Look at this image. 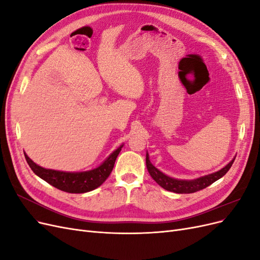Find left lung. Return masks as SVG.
<instances>
[{"label": "left lung", "instance_id": "1", "mask_svg": "<svg viewBox=\"0 0 260 260\" xmlns=\"http://www.w3.org/2000/svg\"><path fill=\"white\" fill-rule=\"evenodd\" d=\"M234 159L235 157L229 164L225 165L223 168H221L216 172H212V174L202 176L200 178H196L193 180L175 179L165 175L164 172H161L159 169H157L151 162L147 152H146V168L148 170V174L151 175V177L156 181V183L160 185L162 188H165V190L174 192V193H179V194H187V193H194L200 190H203V188H205L214 183L215 181L222 178L226 174L228 170L231 168Z\"/></svg>", "mask_w": 260, "mask_h": 260}]
</instances>
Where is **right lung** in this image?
<instances>
[{"instance_id": "add662e5", "label": "right lung", "mask_w": 260, "mask_h": 260, "mask_svg": "<svg viewBox=\"0 0 260 260\" xmlns=\"http://www.w3.org/2000/svg\"><path fill=\"white\" fill-rule=\"evenodd\" d=\"M122 146L123 144L115 149L96 168L80 172L60 171L43 168L37 165L32 159H30L25 152L23 153H25L26 160L31 170L38 177H40L54 187L67 193H86L95 190L96 187L105 182V180L111 175L117 156L120 153Z\"/></svg>"}]
</instances>
